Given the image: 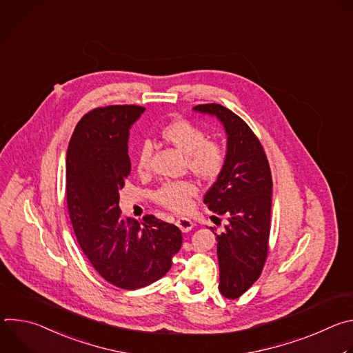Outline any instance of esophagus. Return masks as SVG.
<instances>
[{"label": "esophagus", "mask_w": 353, "mask_h": 353, "mask_svg": "<svg viewBox=\"0 0 353 353\" xmlns=\"http://www.w3.org/2000/svg\"><path fill=\"white\" fill-rule=\"evenodd\" d=\"M176 226H177L181 232L187 233V232H190V230L192 229L194 223H192V221H190L188 218H179V219L176 221Z\"/></svg>", "instance_id": "esophagus-1"}]
</instances>
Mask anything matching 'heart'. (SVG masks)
Returning <instances> with one entry per match:
<instances>
[{"instance_id":"heart-1","label":"heart","mask_w":353,"mask_h":353,"mask_svg":"<svg viewBox=\"0 0 353 353\" xmlns=\"http://www.w3.org/2000/svg\"><path fill=\"white\" fill-rule=\"evenodd\" d=\"M161 135L166 143L185 157L188 170L196 177L205 181H214L219 177L225 168V150L219 143L208 141L203 130L187 120H174L163 127ZM150 157H152V145L145 142L138 154L137 169L139 174L149 172ZM195 194V184L183 180L161 185L154 198L161 207L181 214L188 210L191 198Z\"/></svg>"}]
</instances>
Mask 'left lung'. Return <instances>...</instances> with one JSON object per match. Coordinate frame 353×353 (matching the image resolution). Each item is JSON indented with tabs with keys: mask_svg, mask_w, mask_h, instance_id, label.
Here are the masks:
<instances>
[{
	"mask_svg": "<svg viewBox=\"0 0 353 353\" xmlns=\"http://www.w3.org/2000/svg\"><path fill=\"white\" fill-rule=\"evenodd\" d=\"M194 112L219 120L226 134L225 168L204 196L210 211L228 219L216 236L219 292L237 299L253 285L268 254L272 177L264 149L251 128L216 103Z\"/></svg>",
	"mask_w": 353,
	"mask_h": 353,
	"instance_id": "obj_1",
	"label": "left lung"
}]
</instances>
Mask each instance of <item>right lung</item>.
<instances>
[{
    "instance_id": "add662e5",
    "label": "right lung",
    "mask_w": 353,
    "mask_h": 353,
    "mask_svg": "<svg viewBox=\"0 0 353 353\" xmlns=\"http://www.w3.org/2000/svg\"><path fill=\"white\" fill-rule=\"evenodd\" d=\"M139 106H108L85 114L67 149V204L77 240L109 283L134 290L161 279L181 247V232L154 215L124 218L120 190L131 172V125Z\"/></svg>"
}]
</instances>
